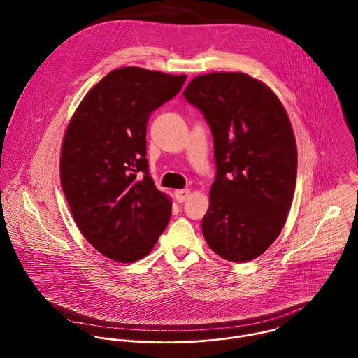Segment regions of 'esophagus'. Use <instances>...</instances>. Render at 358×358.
Here are the masks:
<instances>
[{
	"label": "esophagus",
	"instance_id": "1",
	"mask_svg": "<svg viewBox=\"0 0 358 358\" xmlns=\"http://www.w3.org/2000/svg\"><path fill=\"white\" fill-rule=\"evenodd\" d=\"M174 195L178 202H184L191 195V191L189 189H176Z\"/></svg>",
	"mask_w": 358,
	"mask_h": 358
}]
</instances>
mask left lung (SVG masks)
Returning a JSON list of instances; mask_svg holds the SVG:
<instances>
[{"label": "left lung", "mask_w": 358, "mask_h": 358, "mask_svg": "<svg viewBox=\"0 0 358 358\" xmlns=\"http://www.w3.org/2000/svg\"><path fill=\"white\" fill-rule=\"evenodd\" d=\"M182 94L214 137L203 238L227 261H252L279 236L292 206L297 148L289 116L269 86L242 72L199 75Z\"/></svg>", "instance_id": "1"}]
</instances>
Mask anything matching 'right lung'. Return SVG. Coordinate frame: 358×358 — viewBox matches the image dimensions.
Listing matches in <instances>:
<instances>
[{
	"mask_svg": "<svg viewBox=\"0 0 358 358\" xmlns=\"http://www.w3.org/2000/svg\"><path fill=\"white\" fill-rule=\"evenodd\" d=\"M185 78L115 69L86 93L65 131L59 167L72 217L87 242L116 262L147 257L170 221L171 199L148 174L145 129Z\"/></svg>",
	"mask_w": 358,
	"mask_h": 358,
	"instance_id": "add662e5",
	"label": "right lung"
}]
</instances>
